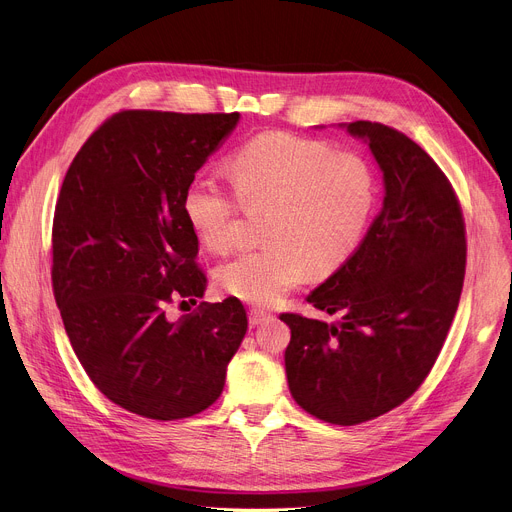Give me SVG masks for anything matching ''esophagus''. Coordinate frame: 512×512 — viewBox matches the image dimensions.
I'll return each instance as SVG.
<instances>
[{
    "label": "esophagus",
    "mask_w": 512,
    "mask_h": 512,
    "mask_svg": "<svg viewBox=\"0 0 512 512\" xmlns=\"http://www.w3.org/2000/svg\"><path fill=\"white\" fill-rule=\"evenodd\" d=\"M265 319H270V313L267 311H263V309H251L249 311V324L255 328V326H259V324H263Z\"/></svg>",
    "instance_id": "esophagus-1"
}]
</instances>
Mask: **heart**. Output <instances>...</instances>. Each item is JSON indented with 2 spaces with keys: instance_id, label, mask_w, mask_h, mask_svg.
Masks as SVG:
<instances>
[{
  "instance_id": "b5f03b06",
  "label": "heart",
  "mask_w": 512,
  "mask_h": 512,
  "mask_svg": "<svg viewBox=\"0 0 512 512\" xmlns=\"http://www.w3.org/2000/svg\"><path fill=\"white\" fill-rule=\"evenodd\" d=\"M230 172L236 188L203 170L188 182L182 207L203 245L226 253L238 245L240 213L272 207L270 245L242 253L215 272L230 297L257 307L282 301L311 270L330 276L363 245L380 199L378 174L357 153L288 132H265L242 145Z\"/></svg>"
}]
</instances>
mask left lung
I'll list each match as a JSON object with an SVG mask.
<instances>
[{"label": "left lung", "mask_w": 512, "mask_h": 512, "mask_svg": "<svg viewBox=\"0 0 512 512\" xmlns=\"http://www.w3.org/2000/svg\"><path fill=\"white\" fill-rule=\"evenodd\" d=\"M384 174V205L359 251L307 301L338 324L282 313L292 398L309 415L357 425L402 405L432 371L459 307L467 245L454 188L407 134L344 124Z\"/></svg>", "instance_id": "obj_1"}]
</instances>
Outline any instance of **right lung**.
Returning <instances> with one entry per match:
<instances>
[{"mask_svg":"<svg viewBox=\"0 0 512 512\" xmlns=\"http://www.w3.org/2000/svg\"><path fill=\"white\" fill-rule=\"evenodd\" d=\"M238 118L120 112L80 147L58 197L51 282L70 344L101 394L147 419L211 407L247 334L234 297L166 315L205 292L182 199Z\"/></svg>","mask_w":512,"mask_h":512,"instance_id":"add662e5","label":"right lung"}]
</instances>
